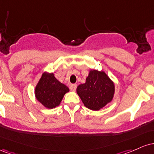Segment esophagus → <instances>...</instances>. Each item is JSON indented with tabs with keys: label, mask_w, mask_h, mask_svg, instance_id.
Instances as JSON below:
<instances>
[{
	"label": "esophagus",
	"mask_w": 154,
	"mask_h": 154,
	"mask_svg": "<svg viewBox=\"0 0 154 154\" xmlns=\"http://www.w3.org/2000/svg\"><path fill=\"white\" fill-rule=\"evenodd\" d=\"M76 87H77V85L75 84H70V89L72 91H75V90H76Z\"/></svg>",
	"instance_id": "34e87169"
}]
</instances>
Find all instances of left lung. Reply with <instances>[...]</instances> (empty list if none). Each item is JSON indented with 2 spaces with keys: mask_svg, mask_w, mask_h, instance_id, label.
<instances>
[{
  "mask_svg": "<svg viewBox=\"0 0 154 154\" xmlns=\"http://www.w3.org/2000/svg\"><path fill=\"white\" fill-rule=\"evenodd\" d=\"M76 91L86 108L99 110L113 100L115 84L104 71L90 70L86 82L78 86Z\"/></svg>",
  "mask_w": 154,
  "mask_h": 154,
  "instance_id": "1",
  "label": "left lung"
}]
</instances>
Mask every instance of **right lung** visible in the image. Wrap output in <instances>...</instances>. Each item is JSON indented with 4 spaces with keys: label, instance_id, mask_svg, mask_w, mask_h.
Masks as SVG:
<instances>
[{
    "label": "right lung",
    "instance_id": "add662e5",
    "mask_svg": "<svg viewBox=\"0 0 154 154\" xmlns=\"http://www.w3.org/2000/svg\"><path fill=\"white\" fill-rule=\"evenodd\" d=\"M69 91L68 86L58 81L53 72H45L35 86V96L45 108L52 109L60 104Z\"/></svg>",
    "mask_w": 154,
    "mask_h": 154
}]
</instances>
